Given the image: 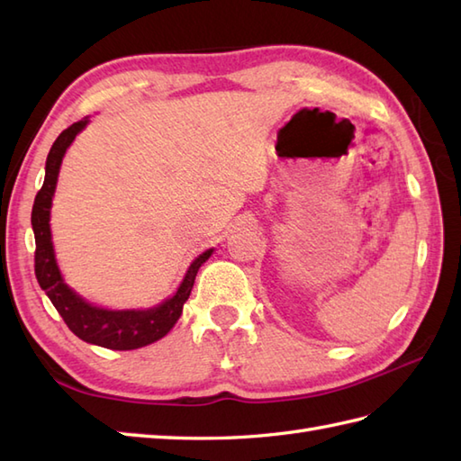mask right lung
I'll use <instances>...</instances> for the list:
<instances>
[{"label":"right lung","instance_id":"add662e5","mask_svg":"<svg viewBox=\"0 0 461 461\" xmlns=\"http://www.w3.org/2000/svg\"><path fill=\"white\" fill-rule=\"evenodd\" d=\"M86 126V119L73 122L57 136L51 150L47 156L45 164V182L41 190L35 195V203L32 210V225L35 233V277L41 289L51 299L59 315L63 317L65 325L71 329L77 337L83 339L91 345H99L113 350H132L150 345V342L162 339L168 332L176 321L182 315L184 303L188 301L190 291L194 287L195 273H198L202 263L212 256V249L195 258L188 273L182 281L180 289L176 295L162 305L146 311H109L95 307L86 303L83 297L77 295L73 289L65 285V281L59 273L51 230H49V212H51V200L57 185L59 168L68 144L75 140Z\"/></svg>","mask_w":461,"mask_h":461}]
</instances>
